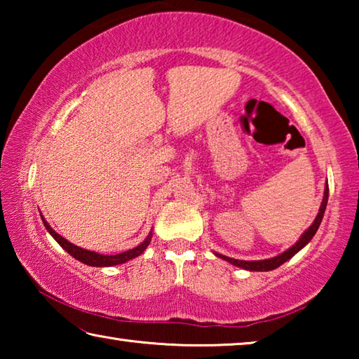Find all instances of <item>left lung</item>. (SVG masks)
<instances>
[{"instance_id":"obj_1","label":"left lung","mask_w":359,"mask_h":359,"mask_svg":"<svg viewBox=\"0 0 359 359\" xmlns=\"http://www.w3.org/2000/svg\"><path fill=\"white\" fill-rule=\"evenodd\" d=\"M327 194H330V188H327V184L325 185V194H323V201H321V205L318 209V215L315 217L313 223L309 226L304 233L301 234L299 241L296 242L294 245H291L288 250H285L283 253L277 255L274 258H267V259H258V261H244V259H234V258H229V257H224L222 253H217L215 252V257L222 258L224 261H228L236 267H241V269H245V271H259V272H264V271H272L276 269V267L282 266L285 261H288L290 258H293L294 255L301 250V248L306 247L309 242L312 241V238L317 233L318 228H320V223L323 220V215H325V210H326V204H327Z\"/></svg>"}]
</instances>
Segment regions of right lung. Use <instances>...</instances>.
Listing matches in <instances>:
<instances>
[{
  "label": "right lung",
  "instance_id": "right-lung-1",
  "mask_svg": "<svg viewBox=\"0 0 359 359\" xmlns=\"http://www.w3.org/2000/svg\"><path fill=\"white\" fill-rule=\"evenodd\" d=\"M42 218V223H44L46 229L50 233V236L53 239H55L60 247H63L66 252H68L71 257H74L77 261H81V263L83 264H88V266H96V267H109V266H117V264H123L126 263V261H130L133 258L139 257V255L144 253L145 248L149 247L150 241H151V231L150 234L145 238V241L142 242V244H139L137 247L131 248V250H126V252H121L118 255H101V253H96V252H92V250H85V248H81L77 247L74 244H71L69 241H66L63 236H60L55 229H53L50 224H48L46 222V218L41 215Z\"/></svg>",
  "mask_w": 359,
  "mask_h": 359
}]
</instances>
